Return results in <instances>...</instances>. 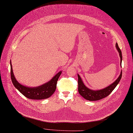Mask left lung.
Wrapping results in <instances>:
<instances>
[{"mask_svg":"<svg viewBox=\"0 0 133 133\" xmlns=\"http://www.w3.org/2000/svg\"><path fill=\"white\" fill-rule=\"evenodd\" d=\"M116 47L117 51L119 53L120 57V64L121 66L122 63V52L121 51L118 47V44L116 43ZM78 76V91L79 93L86 100L89 101H97L101 100L103 98H104L108 95H109L111 92L114 89L117 84L119 83L121 77H122V71L121 72L120 75L118 76V78L112 83V84L110 85L109 86L106 87L105 88H103L102 89L94 90L93 89H90L87 88L83 83L82 79L79 74Z\"/></svg>","mask_w":133,"mask_h":133,"instance_id":"1","label":"left lung"}]
</instances>
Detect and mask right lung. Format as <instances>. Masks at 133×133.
<instances>
[{"mask_svg":"<svg viewBox=\"0 0 133 133\" xmlns=\"http://www.w3.org/2000/svg\"><path fill=\"white\" fill-rule=\"evenodd\" d=\"M10 65L11 78L13 85L25 97L33 100L45 99L50 97L55 91L57 81L62 73L61 71H60L50 81L41 86L36 87H29L21 85L17 81L13 74L11 61H10Z\"/></svg>","mask_w":133,"mask_h":133,"instance_id":"1","label":"right lung"}]
</instances>
